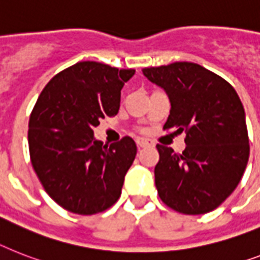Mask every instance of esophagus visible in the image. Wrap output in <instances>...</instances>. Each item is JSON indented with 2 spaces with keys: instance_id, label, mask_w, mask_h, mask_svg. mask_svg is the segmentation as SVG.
Returning <instances> with one entry per match:
<instances>
[{
  "instance_id": "34e87169",
  "label": "esophagus",
  "mask_w": 260,
  "mask_h": 260,
  "mask_svg": "<svg viewBox=\"0 0 260 260\" xmlns=\"http://www.w3.org/2000/svg\"><path fill=\"white\" fill-rule=\"evenodd\" d=\"M148 145H151V144H149V141H147V140H137V148H139V149L145 148V147H148Z\"/></svg>"
}]
</instances>
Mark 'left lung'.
Instances as JSON below:
<instances>
[{
    "label": "left lung",
    "mask_w": 260,
    "mask_h": 260,
    "mask_svg": "<svg viewBox=\"0 0 260 260\" xmlns=\"http://www.w3.org/2000/svg\"><path fill=\"white\" fill-rule=\"evenodd\" d=\"M143 73L170 99L164 129L185 131V149L156 145L155 184L160 199L185 215L215 210L234 192L246 170L250 145L236 90L202 65L178 61Z\"/></svg>",
    "instance_id": "left-lung-1"
}]
</instances>
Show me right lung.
<instances>
[{
    "label": "right lung",
    "instance_id": "1",
    "mask_svg": "<svg viewBox=\"0 0 260 260\" xmlns=\"http://www.w3.org/2000/svg\"><path fill=\"white\" fill-rule=\"evenodd\" d=\"M134 69L81 61L50 80L29 119L31 166L48 195L69 212H103L121 195L136 156L129 136L109 145L94 137L105 116H116Z\"/></svg>",
    "mask_w": 260,
    "mask_h": 260
}]
</instances>
